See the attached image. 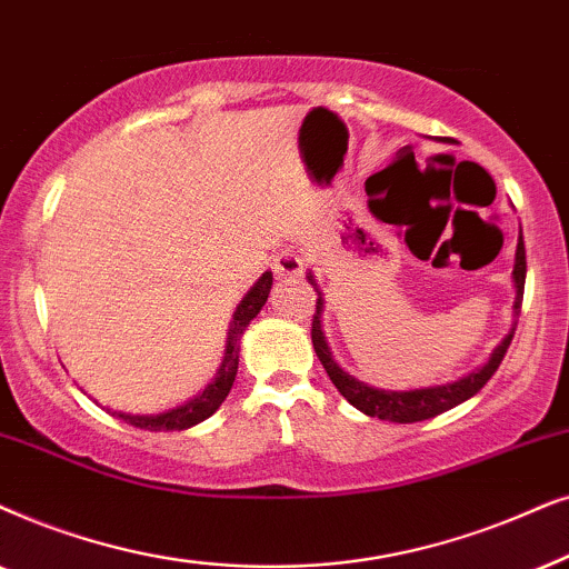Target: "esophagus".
Instances as JSON below:
<instances>
[{"instance_id": "34e87169", "label": "esophagus", "mask_w": 569, "mask_h": 569, "mask_svg": "<svg viewBox=\"0 0 569 569\" xmlns=\"http://www.w3.org/2000/svg\"><path fill=\"white\" fill-rule=\"evenodd\" d=\"M272 270H276V276L280 280L299 278L301 272H305V260H301V254L293 252V249H283V252L272 257Z\"/></svg>"}]
</instances>
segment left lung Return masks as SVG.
<instances>
[{
    "label": "left lung",
    "instance_id": "1",
    "mask_svg": "<svg viewBox=\"0 0 569 569\" xmlns=\"http://www.w3.org/2000/svg\"><path fill=\"white\" fill-rule=\"evenodd\" d=\"M307 280L315 286L317 291V312L312 320V346L317 359L322 361L325 372L336 385L340 396H343L348 403L353 408H359L361 413L367 416H377L382 421H396V423H413V421H423V419H435V416L450 411L463 403V400L473 398L483 385L491 380V375L497 372L499 363H502L507 348H510V340L515 336V325L507 336L502 338L495 351H491L489 361L483 367L473 369L466 377H460L456 382H445V385H431V388H413V390H382L375 388V385H367L361 380H356L353 375H348L346 369L338 367V361L332 359V351L325 340L322 332V312H325V299L322 291L317 289V280L312 272H307ZM512 283H515V305H512V315H520V305H522V289H526V244H522V231L518 233V249H515V268H512Z\"/></svg>",
    "mask_w": 569,
    "mask_h": 569
}]
</instances>
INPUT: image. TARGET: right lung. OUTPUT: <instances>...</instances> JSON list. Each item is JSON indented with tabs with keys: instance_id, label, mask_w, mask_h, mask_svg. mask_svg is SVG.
<instances>
[{
	"instance_id": "obj_1",
	"label": "right lung",
	"mask_w": 569,
	"mask_h": 569,
	"mask_svg": "<svg viewBox=\"0 0 569 569\" xmlns=\"http://www.w3.org/2000/svg\"><path fill=\"white\" fill-rule=\"evenodd\" d=\"M272 286V272H262L257 278V283L244 293V299L239 301L237 312L231 317L229 325V338H226V351H223V361L218 367V372L213 377V382L208 385L206 390L197 392L194 398H189L187 403H181L177 408H169V411L161 413H124V411H111L106 408L111 416H119L121 421L132 423L138 429H148V431H181L194 427V423L206 421L213 416L221 403L226 400V396L231 392V385L237 380V369H239V340L244 336L247 325L260 315V309L268 301Z\"/></svg>"
}]
</instances>
